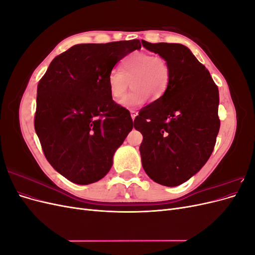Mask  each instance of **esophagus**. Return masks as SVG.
<instances>
[{
    "mask_svg": "<svg viewBox=\"0 0 255 255\" xmlns=\"http://www.w3.org/2000/svg\"><path fill=\"white\" fill-rule=\"evenodd\" d=\"M137 113L135 112V111H130V117H132V119H133V121L135 120V118L137 117Z\"/></svg>",
    "mask_w": 255,
    "mask_h": 255,
    "instance_id": "obj_1",
    "label": "esophagus"
}]
</instances>
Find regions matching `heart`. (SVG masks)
I'll use <instances>...</instances> for the list:
<instances>
[{
	"instance_id": "1",
	"label": "heart",
	"mask_w": 255,
	"mask_h": 255,
	"mask_svg": "<svg viewBox=\"0 0 255 255\" xmlns=\"http://www.w3.org/2000/svg\"><path fill=\"white\" fill-rule=\"evenodd\" d=\"M169 80L170 68L164 57L137 51L121 60L120 70L114 69L110 72L107 85L111 97L119 100L125 96L130 82L133 90L123 98L121 105L133 111L143 105L148 99L157 101L163 97Z\"/></svg>"
}]
</instances>
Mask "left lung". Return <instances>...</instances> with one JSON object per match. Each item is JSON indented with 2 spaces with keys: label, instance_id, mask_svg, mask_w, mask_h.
<instances>
[{
  "label": "left lung",
  "instance_id": "left-lung-1",
  "mask_svg": "<svg viewBox=\"0 0 255 255\" xmlns=\"http://www.w3.org/2000/svg\"><path fill=\"white\" fill-rule=\"evenodd\" d=\"M143 47L170 68L167 90L134 120L142 134L141 164L154 182L173 187L189 180L210 158L217 138L219 91L207 69L181 43Z\"/></svg>",
  "mask_w": 255,
  "mask_h": 255
}]
</instances>
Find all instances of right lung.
I'll list each match as a JSON object with an SVG mask.
<instances>
[{
    "instance_id": "add662e5",
    "label": "right lung",
    "mask_w": 255,
    "mask_h": 255,
    "mask_svg": "<svg viewBox=\"0 0 255 255\" xmlns=\"http://www.w3.org/2000/svg\"><path fill=\"white\" fill-rule=\"evenodd\" d=\"M140 48L138 39L75 44L52 60L39 81L35 130L45 158L67 180L87 185L111 170L133 120L113 101L107 78Z\"/></svg>"
}]
</instances>
